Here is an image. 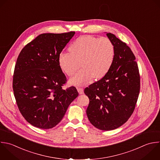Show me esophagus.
Wrapping results in <instances>:
<instances>
[{"label":"esophagus","mask_w":160,"mask_h":160,"mask_svg":"<svg viewBox=\"0 0 160 160\" xmlns=\"http://www.w3.org/2000/svg\"><path fill=\"white\" fill-rule=\"evenodd\" d=\"M77 89L78 91V92L80 94H82L84 93V89L82 88H77Z\"/></svg>","instance_id":"obj_1"}]
</instances>
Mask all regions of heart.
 Masks as SVG:
<instances>
[{"mask_svg": "<svg viewBox=\"0 0 160 160\" xmlns=\"http://www.w3.org/2000/svg\"><path fill=\"white\" fill-rule=\"evenodd\" d=\"M114 57V46L109 38L84 35L72 43L69 51L60 53L59 64L66 74L72 76L82 64L83 68L70 80L72 84L82 85L94 77H104L111 68Z\"/></svg>", "mask_w": 160, "mask_h": 160, "instance_id": "obj_1", "label": "heart"}]
</instances>
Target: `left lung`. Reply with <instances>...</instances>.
Wrapping results in <instances>:
<instances>
[{"label":"left lung","mask_w":160,"mask_h":160,"mask_svg":"<svg viewBox=\"0 0 160 160\" xmlns=\"http://www.w3.org/2000/svg\"><path fill=\"white\" fill-rule=\"evenodd\" d=\"M115 48V57L109 72L86 88L89 99L86 114L90 122L104 131L116 129L132 115L140 90V76L136 58L126 44L106 33Z\"/></svg>","instance_id":"1"}]
</instances>
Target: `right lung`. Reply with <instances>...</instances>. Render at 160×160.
I'll return each mask as SVG.
<instances>
[{
    "mask_svg": "<svg viewBox=\"0 0 160 160\" xmlns=\"http://www.w3.org/2000/svg\"><path fill=\"white\" fill-rule=\"evenodd\" d=\"M74 34L72 31L40 34L25 46L18 58L14 94L21 114L34 126H56L78 96L74 86L62 88L67 78L59 64L60 53Z\"/></svg>",
    "mask_w": 160,
    "mask_h": 160,
    "instance_id": "obj_1",
    "label": "right lung"
}]
</instances>
